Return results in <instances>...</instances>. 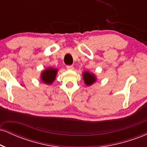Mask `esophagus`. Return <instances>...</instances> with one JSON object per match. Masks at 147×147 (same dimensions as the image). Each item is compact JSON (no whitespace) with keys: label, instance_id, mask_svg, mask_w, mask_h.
I'll use <instances>...</instances> for the list:
<instances>
[{"label":"esophagus","instance_id":"34e87169","mask_svg":"<svg viewBox=\"0 0 147 147\" xmlns=\"http://www.w3.org/2000/svg\"><path fill=\"white\" fill-rule=\"evenodd\" d=\"M66 68L68 69V70H73L74 67L72 66V65H67Z\"/></svg>","mask_w":147,"mask_h":147}]
</instances>
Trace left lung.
Instances as JSON below:
<instances>
[{"instance_id": "obj_1", "label": "left lung", "mask_w": 147, "mask_h": 147, "mask_svg": "<svg viewBox=\"0 0 147 147\" xmlns=\"http://www.w3.org/2000/svg\"><path fill=\"white\" fill-rule=\"evenodd\" d=\"M83 79L84 83L88 86L92 85L97 81V77L94 73L88 71H85L83 72Z\"/></svg>"}]
</instances>
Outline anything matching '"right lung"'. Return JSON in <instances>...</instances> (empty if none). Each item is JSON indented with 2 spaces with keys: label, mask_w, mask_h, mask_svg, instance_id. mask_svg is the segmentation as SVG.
Segmentation results:
<instances>
[{
  "label": "right lung",
  "mask_w": 147,
  "mask_h": 147,
  "mask_svg": "<svg viewBox=\"0 0 147 147\" xmlns=\"http://www.w3.org/2000/svg\"><path fill=\"white\" fill-rule=\"evenodd\" d=\"M57 72H58V69L51 68V67L47 68L41 73L40 78L41 82L46 84H52L56 79Z\"/></svg>",
  "instance_id": "right-lung-1"
}]
</instances>
